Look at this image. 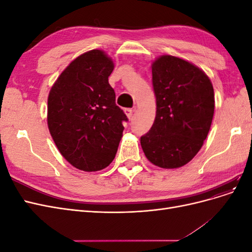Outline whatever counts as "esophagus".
Returning a JSON list of instances; mask_svg holds the SVG:
<instances>
[{
    "instance_id": "esophagus-1",
    "label": "esophagus",
    "mask_w": 252,
    "mask_h": 252,
    "mask_svg": "<svg viewBox=\"0 0 252 252\" xmlns=\"http://www.w3.org/2000/svg\"><path fill=\"white\" fill-rule=\"evenodd\" d=\"M124 112H125V114L127 116V118L130 120L131 118H132V114H133V109L132 108H125L124 109Z\"/></svg>"
}]
</instances>
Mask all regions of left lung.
Returning <instances> with one entry per match:
<instances>
[{
  "instance_id": "left-lung-1",
  "label": "left lung",
  "mask_w": 252,
  "mask_h": 252,
  "mask_svg": "<svg viewBox=\"0 0 252 252\" xmlns=\"http://www.w3.org/2000/svg\"><path fill=\"white\" fill-rule=\"evenodd\" d=\"M151 70L157 114L141 146L154 165L180 168L191 161L207 138L215 113L212 83L201 68L169 55L157 58Z\"/></svg>"
}]
</instances>
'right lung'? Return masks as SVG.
Segmentation results:
<instances>
[{
    "mask_svg": "<svg viewBox=\"0 0 252 252\" xmlns=\"http://www.w3.org/2000/svg\"><path fill=\"white\" fill-rule=\"evenodd\" d=\"M112 59L94 49L75 58L48 94L47 124L66 161L83 171L106 168L118 151L126 114L116 104L108 77Z\"/></svg>",
    "mask_w": 252,
    "mask_h": 252,
    "instance_id": "add662e5",
    "label": "right lung"
}]
</instances>
